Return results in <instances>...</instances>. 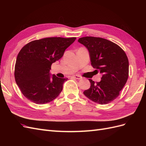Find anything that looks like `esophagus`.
Instances as JSON below:
<instances>
[{
	"mask_svg": "<svg viewBox=\"0 0 146 146\" xmlns=\"http://www.w3.org/2000/svg\"><path fill=\"white\" fill-rule=\"evenodd\" d=\"M72 77H74V78L77 79V80H80V79L82 78V77L80 76H78V75H75V76H73Z\"/></svg>",
	"mask_w": 146,
	"mask_h": 146,
	"instance_id": "34e87169",
	"label": "esophagus"
}]
</instances>
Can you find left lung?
<instances>
[{
    "mask_svg": "<svg viewBox=\"0 0 146 146\" xmlns=\"http://www.w3.org/2000/svg\"><path fill=\"white\" fill-rule=\"evenodd\" d=\"M89 52L91 65L102 76L96 83L89 79L91 86L83 94L101 105L116 99L129 77V60L125 52L116 44L102 38L86 36L78 39Z\"/></svg>",
    "mask_w": 146,
    "mask_h": 146,
    "instance_id": "8db88e82",
    "label": "left lung"
}]
</instances>
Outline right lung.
Instances as JSON below:
<instances>
[{
	"instance_id": "add662e5",
	"label": "right lung",
	"mask_w": 146,
	"mask_h": 146,
	"mask_svg": "<svg viewBox=\"0 0 146 146\" xmlns=\"http://www.w3.org/2000/svg\"><path fill=\"white\" fill-rule=\"evenodd\" d=\"M76 38L50 37L31 41L17 55L15 77L22 93L36 104L50 102L58 96L67 78L51 74V65L63 56Z\"/></svg>"
}]
</instances>
